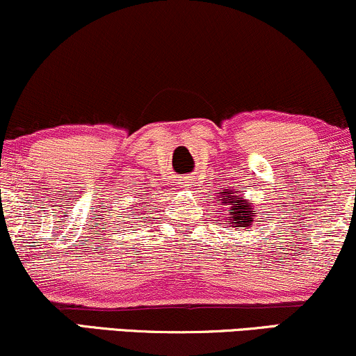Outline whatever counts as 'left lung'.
Wrapping results in <instances>:
<instances>
[{
    "label": "left lung",
    "instance_id": "left-lung-1",
    "mask_svg": "<svg viewBox=\"0 0 356 356\" xmlns=\"http://www.w3.org/2000/svg\"><path fill=\"white\" fill-rule=\"evenodd\" d=\"M220 200H222V205L230 207L232 211L228 220H230L232 227H236V230H240V228H243V230L250 228V225L253 223V218L256 217L253 213L256 210L251 209V202L245 195H241L238 188L222 192Z\"/></svg>",
    "mask_w": 356,
    "mask_h": 356
}]
</instances>
